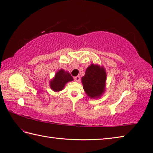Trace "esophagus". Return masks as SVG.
<instances>
[{
	"instance_id": "1",
	"label": "esophagus",
	"mask_w": 153,
	"mask_h": 153,
	"mask_svg": "<svg viewBox=\"0 0 153 153\" xmlns=\"http://www.w3.org/2000/svg\"><path fill=\"white\" fill-rule=\"evenodd\" d=\"M74 80H75L76 81L78 82V81H80V76H76V77H74Z\"/></svg>"
}]
</instances>
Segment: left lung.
I'll list each match as a JSON object with an SVG mask.
<instances>
[{
  "label": "left lung",
  "instance_id": "1",
  "mask_svg": "<svg viewBox=\"0 0 153 153\" xmlns=\"http://www.w3.org/2000/svg\"><path fill=\"white\" fill-rule=\"evenodd\" d=\"M106 77V72L103 67L90 65L81 78L83 89L86 94L91 98L100 97L105 90Z\"/></svg>",
  "mask_w": 153,
  "mask_h": 153
}]
</instances>
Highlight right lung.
Wrapping results in <instances>:
<instances>
[{
  "mask_svg": "<svg viewBox=\"0 0 153 153\" xmlns=\"http://www.w3.org/2000/svg\"><path fill=\"white\" fill-rule=\"evenodd\" d=\"M72 81H73V77L71 74L61 69L56 73L55 77L50 81V87L54 91H60L65 87L67 82Z\"/></svg>",
  "mask_w": 153,
  "mask_h": 153,
  "instance_id": "1",
  "label": "right lung"
}]
</instances>
